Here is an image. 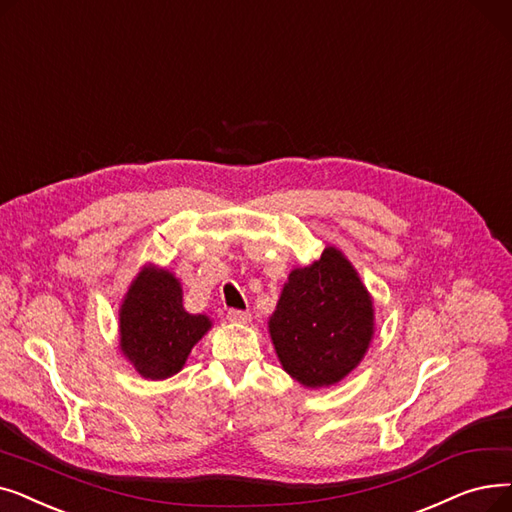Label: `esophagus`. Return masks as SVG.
I'll return each mask as SVG.
<instances>
[{"instance_id": "obj_1", "label": "esophagus", "mask_w": 512, "mask_h": 512, "mask_svg": "<svg viewBox=\"0 0 512 512\" xmlns=\"http://www.w3.org/2000/svg\"><path fill=\"white\" fill-rule=\"evenodd\" d=\"M227 319L237 325H248L252 321V314L248 310H229Z\"/></svg>"}]
</instances>
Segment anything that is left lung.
<instances>
[{
	"mask_svg": "<svg viewBox=\"0 0 512 512\" xmlns=\"http://www.w3.org/2000/svg\"><path fill=\"white\" fill-rule=\"evenodd\" d=\"M269 335L283 371L308 389L346 379L375 335V306L346 254L327 246L283 283Z\"/></svg>",
	"mask_w": 512,
	"mask_h": 512,
	"instance_id": "1",
	"label": "left lung"
}]
</instances>
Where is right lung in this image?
<instances>
[{
	"label": "right lung",
	"instance_id": "add662e5",
	"mask_svg": "<svg viewBox=\"0 0 512 512\" xmlns=\"http://www.w3.org/2000/svg\"><path fill=\"white\" fill-rule=\"evenodd\" d=\"M210 329V316L185 310L177 275L154 262L141 266L118 306V350L143 379L177 375Z\"/></svg>",
	"mask_w": 512,
	"mask_h": 512
}]
</instances>
